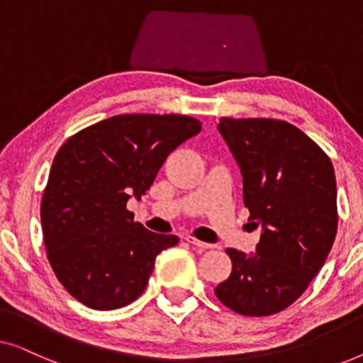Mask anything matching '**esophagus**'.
<instances>
[{"label":"esophagus","instance_id":"1","mask_svg":"<svg viewBox=\"0 0 363 363\" xmlns=\"http://www.w3.org/2000/svg\"><path fill=\"white\" fill-rule=\"evenodd\" d=\"M185 240L190 242V245H193L195 247H198V250H213L215 247V245H210V242H205V241H200L198 238L191 236V235H186Z\"/></svg>","mask_w":363,"mask_h":363}]
</instances>
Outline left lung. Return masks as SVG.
<instances>
[{
    "instance_id": "1",
    "label": "left lung",
    "mask_w": 363,
    "mask_h": 363,
    "mask_svg": "<svg viewBox=\"0 0 363 363\" xmlns=\"http://www.w3.org/2000/svg\"><path fill=\"white\" fill-rule=\"evenodd\" d=\"M218 130L241 168L245 206L262 235L252 256L228 247L233 269L215 294L238 314H277L299 299L334 245V167L289 122L221 117Z\"/></svg>"
}]
</instances>
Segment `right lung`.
Segmentation results:
<instances>
[{"mask_svg":"<svg viewBox=\"0 0 363 363\" xmlns=\"http://www.w3.org/2000/svg\"><path fill=\"white\" fill-rule=\"evenodd\" d=\"M201 130L180 113H123L69 137L54 157L41 200L44 246L74 299L96 311L130 304L155 257L178 236L133 221L127 201L145 195L167 157Z\"/></svg>","mask_w":363,"mask_h":363,"instance_id":"obj_1","label":"right lung"}]
</instances>
